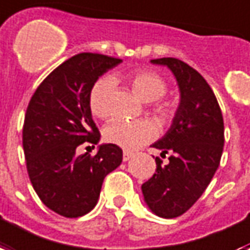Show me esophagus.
I'll return each mask as SVG.
<instances>
[{
    "label": "esophagus",
    "mask_w": 250,
    "mask_h": 250,
    "mask_svg": "<svg viewBox=\"0 0 250 250\" xmlns=\"http://www.w3.org/2000/svg\"><path fill=\"white\" fill-rule=\"evenodd\" d=\"M131 157H132V153H131V152H128V150H125V152H123V161H128Z\"/></svg>",
    "instance_id": "1"
}]
</instances>
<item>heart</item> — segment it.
Wrapping results in <instances>:
<instances>
[{
    "mask_svg": "<svg viewBox=\"0 0 250 250\" xmlns=\"http://www.w3.org/2000/svg\"><path fill=\"white\" fill-rule=\"evenodd\" d=\"M125 81L132 87L135 94L144 102H155V111L164 119H169L173 114V106L161 101L167 94V83L161 74L150 69L133 70L125 76ZM114 90V81L110 77H101L93 85L89 94V106L93 115L106 118L110 114L108 101ZM106 142L133 150L144 146L156 136L155 125L149 121H111L104 127Z\"/></svg>",
    "mask_w": 250,
    "mask_h": 250,
    "instance_id": "b5f03b06",
    "label": "heart"
}]
</instances>
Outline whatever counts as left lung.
<instances>
[{
	"instance_id": "left-lung-1",
	"label": "left lung",
	"mask_w": 250,
	"mask_h": 250,
	"mask_svg": "<svg viewBox=\"0 0 250 250\" xmlns=\"http://www.w3.org/2000/svg\"><path fill=\"white\" fill-rule=\"evenodd\" d=\"M176 77L180 106L170 128L152 146L169 156L156 157V173L142 185L144 201L161 218L185 214L205 193L222 159L224 122L214 91L201 73L174 57L150 60Z\"/></svg>"
}]
</instances>
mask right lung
<instances>
[{
    "instance_id": "1",
    "label": "right lung",
    "mask_w": 250,
    "mask_h": 250,
    "mask_svg": "<svg viewBox=\"0 0 250 250\" xmlns=\"http://www.w3.org/2000/svg\"><path fill=\"white\" fill-rule=\"evenodd\" d=\"M121 62L107 55L79 53L43 80L27 106L22 140L28 177L41 201L65 218L94 208L104 177L123 160L115 144L100 146L95 156L76 153L83 143L100 140L89 94L95 81Z\"/></svg>"
}]
</instances>
